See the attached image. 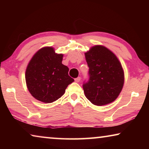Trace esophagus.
Here are the masks:
<instances>
[{
    "label": "esophagus",
    "mask_w": 149,
    "mask_h": 149,
    "mask_svg": "<svg viewBox=\"0 0 149 149\" xmlns=\"http://www.w3.org/2000/svg\"><path fill=\"white\" fill-rule=\"evenodd\" d=\"M80 80H81V77H77V78H75V81L78 83V82L80 81Z\"/></svg>",
    "instance_id": "esophagus-1"
}]
</instances>
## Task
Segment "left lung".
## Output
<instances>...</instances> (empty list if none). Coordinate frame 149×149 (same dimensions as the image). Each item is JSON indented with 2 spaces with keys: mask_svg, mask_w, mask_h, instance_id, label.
Wrapping results in <instances>:
<instances>
[{
  "mask_svg": "<svg viewBox=\"0 0 149 149\" xmlns=\"http://www.w3.org/2000/svg\"><path fill=\"white\" fill-rule=\"evenodd\" d=\"M85 58L89 68V79L83 84L85 97L97 106L113 102L124 82L122 65L117 57L107 48L97 45L85 53Z\"/></svg>",
  "mask_w": 149,
  "mask_h": 149,
  "instance_id": "left-lung-1",
  "label": "left lung"
}]
</instances>
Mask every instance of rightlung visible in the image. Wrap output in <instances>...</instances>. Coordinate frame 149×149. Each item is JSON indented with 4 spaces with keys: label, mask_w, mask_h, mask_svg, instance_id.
Wrapping results in <instances>:
<instances>
[{
    "label": "right lung",
    "mask_w": 149,
    "mask_h": 149,
    "mask_svg": "<svg viewBox=\"0 0 149 149\" xmlns=\"http://www.w3.org/2000/svg\"><path fill=\"white\" fill-rule=\"evenodd\" d=\"M63 54H57L52 47L40 49L30 60L26 72L27 89L42 102L55 101L64 94L68 85L74 81L69 68L62 64Z\"/></svg>",
    "instance_id": "add662e5"
}]
</instances>
